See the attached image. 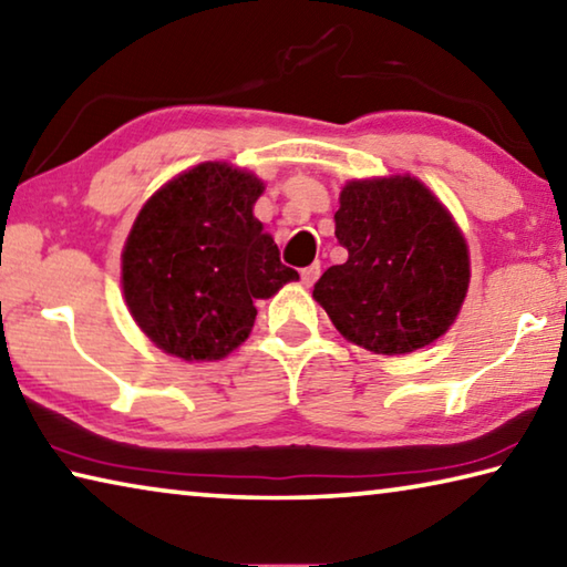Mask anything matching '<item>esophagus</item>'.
Masks as SVG:
<instances>
[{
	"instance_id": "obj_1",
	"label": "esophagus",
	"mask_w": 567,
	"mask_h": 567,
	"mask_svg": "<svg viewBox=\"0 0 567 567\" xmlns=\"http://www.w3.org/2000/svg\"><path fill=\"white\" fill-rule=\"evenodd\" d=\"M300 277H302V282L307 285V287H310L315 280H318V277H320V262H312V265H307L305 267V270L300 272Z\"/></svg>"
}]
</instances>
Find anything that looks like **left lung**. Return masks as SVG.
I'll return each mask as SVG.
<instances>
[{
  "label": "left lung",
  "mask_w": 567,
  "mask_h": 567,
  "mask_svg": "<svg viewBox=\"0 0 567 567\" xmlns=\"http://www.w3.org/2000/svg\"><path fill=\"white\" fill-rule=\"evenodd\" d=\"M332 265L312 297L344 340L375 354H408L455 322L470 285L465 237L420 179H352L340 192Z\"/></svg>",
  "instance_id": "1"
}]
</instances>
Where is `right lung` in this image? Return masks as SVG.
Wrapping results in <instances>:
<instances>
[{
	"label": "right lung",
	"mask_w": 567,
	"mask_h": 567,
	"mask_svg": "<svg viewBox=\"0 0 567 567\" xmlns=\"http://www.w3.org/2000/svg\"><path fill=\"white\" fill-rule=\"evenodd\" d=\"M265 185L203 162L159 187L122 249V290L140 330L187 362L219 360L247 340L255 300L300 280L252 215Z\"/></svg>",
	"instance_id": "obj_1"
}]
</instances>
